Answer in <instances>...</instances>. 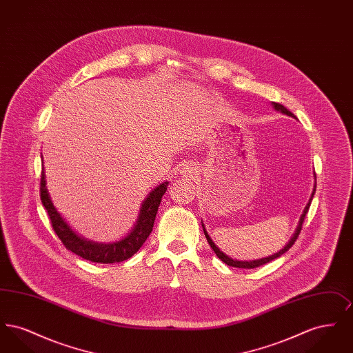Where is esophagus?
<instances>
[{"instance_id":"34e87169","label":"esophagus","mask_w":353,"mask_h":353,"mask_svg":"<svg viewBox=\"0 0 353 353\" xmlns=\"http://www.w3.org/2000/svg\"><path fill=\"white\" fill-rule=\"evenodd\" d=\"M183 172H184L185 174H186V176H188V174H189V176H190V174H192V173H193V172H192V169H189V168H185V170H183Z\"/></svg>"}]
</instances>
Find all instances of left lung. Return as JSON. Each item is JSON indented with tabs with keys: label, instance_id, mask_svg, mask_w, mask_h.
<instances>
[{
	"label": "left lung",
	"instance_id": "left-lung-1",
	"mask_svg": "<svg viewBox=\"0 0 353 353\" xmlns=\"http://www.w3.org/2000/svg\"><path fill=\"white\" fill-rule=\"evenodd\" d=\"M272 105L275 107V110H278V111L283 112V114L288 115V117L295 118V117H294V114H292V112H290V111L285 108V105H282V104H279V103H272ZM314 194H315V189H314V192H312V196H311V199H310V202L307 203V206H305V209H304V212H303L302 217H301V221H299V225H298V229H296V232H295L294 236L290 239V242L285 245V248H283L281 252H275L274 255H270L268 258H262V259H256V261H250V262H248V261H243V262H242V261H234V259H232V258L226 256L223 252L219 250V248L214 245V242L210 239V236H209V234L206 233V230H205V228H203V225H202V228H203V233H205V236H206V239H208V242H209L210 248L213 249V252H216V255L219 256V259H221L222 262H225L228 266H232V268H239V269H255V268H259V266H262V265H265V263H269V262H271L272 259H276L278 256L283 255V254H285L287 250H290V249H291V246L295 243V241L298 239V236H299L301 232H302L303 222H304L305 214H307V212H308V209H310V205H311V201H312Z\"/></svg>",
	"mask_w": 353,
	"mask_h": 353
}]
</instances>
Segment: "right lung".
Here are the masks:
<instances>
[{
    "instance_id": "1",
    "label": "right lung",
    "mask_w": 353,
    "mask_h": 353,
    "mask_svg": "<svg viewBox=\"0 0 353 353\" xmlns=\"http://www.w3.org/2000/svg\"><path fill=\"white\" fill-rule=\"evenodd\" d=\"M168 181L159 185L154 188L147 197V200L141 205V210L139 214L137 223L134 228V230L127 235L124 239L108 243V245H98L92 242H87L82 239L81 236L75 234L70 228L68 223L62 219V217L58 214L55 208L52 206L48 188H46V180H45V170L42 168L41 172V188H39V194H41V201L45 206L49 217H50L51 226L63 243V246L70 250V252L82 256L87 261L97 262V263H117V262H123L128 258H131L134 252H137L141 245L145 242V239L150 236L153 229L154 219L157 214V209L160 206L161 199L164 193L167 192Z\"/></svg>"
}]
</instances>
